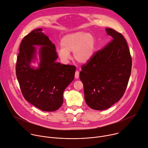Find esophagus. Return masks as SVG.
I'll list each match as a JSON object with an SVG mask.
<instances>
[{"mask_svg":"<svg viewBox=\"0 0 148 148\" xmlns=\"http://www.w3.org/2000/svg\"><path fill=\"white\" fill-rule=\"evenodd\" d=\"M79 73L78 71H76L75 73V78L76 79H78L79 78Z\"/></svg>","mask_w":148,"mask_h":148,"instance_id":"esophagus-1","label":"esophagus"}]
</instances>
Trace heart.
<instances>
[{"mask_svg": "<svg viewBox=\"0 0 148 148\" xmlns=\"http://www.w3.org/2000/svg\"><path fill=\"white\" fill-rule=\"evenodd\" d=\"M61 47L57 53L60 58L65 62L73 52L74 59L79 63H86L93 57L95 50V40L90 33L77 32L63 37L61 41Z\"/></svg>", "mask_w": 148, "mask_h": 148, "instance_id": "b5f03b06", "label": "heart"}]
</instances>
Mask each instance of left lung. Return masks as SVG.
Wrapping results in <instances>:
<instances>
[{
	"instance_id": "1",
	"label": "left lung",
	"mask_w": 148,
	"mask_h": 148,
	"mask_svg": "<svg viewBox=\"0 0 148 148\" xmlns=\"http://www.w3.org/2000/svg\"><path fill=\"white\" fill-rule=\"evenodd\" d=\"M112 40L84 64L79 78L85 101L95 110H104L123 96L131 73L132 58L126 41L115 30L105 29Z\"/></svg>"
}]
</instances>
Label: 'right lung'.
<instances>
[{"instance_id": "right-lung-1", "label": "right lung", "mask_w": 148, "mask_h": 148, "mask_svg": "<svg viewBox=\"0 0 148 148\" xmlns=\"http://www.w3.org/2000/svg\"><path fill=\"white\" fill-rule=\"evenodd\" d=\"M34 45L41 46L37 68L30 65L36 59ZM56 50L54 44L42 32V29H37L21 42L16 66V77L25 99L47 112L61 107L63 92L73 81L76 70L75 66L56 62L58 55Z\"/></svg>"}]
</instances>
